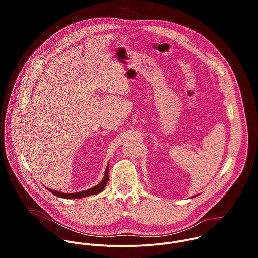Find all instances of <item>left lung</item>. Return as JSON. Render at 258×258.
I'll list each match as a JSON object with an SVG mask.
<instances>
[{
    "label": "left lung",
    "instance_id": "left-lung-1",
    "mask_svg": "<svg viewBox=\"0 0 258 258\" xmlns=\"http://www.w3.org/2000/svg\"><path fill=\"white\" fill-rule=\"evenodd\" d=\"M196 196H197V195H195V196H193V197H192V198H194V197H196Z\"/></svg>",
    "mask_w": 258,
    "mask_h": 258
}]
</instances>
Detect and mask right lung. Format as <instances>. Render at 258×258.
I'll return each mask as SVG.
<instances>
[{
  "instance_id": "1",
  "label": "right lung",
  "mask_w": 258,
  "mask_h": 258,
  "mask_svg": "<svg viewBox=\"0 0 258 258\" xmlns=\"http://www.w3.org/2000/svg\"><path fill=\"white\" fill-rule=\"evenodd\" d=\"M108 180H109V162L107 164V167H106V170H105V173H104V178L98 183L97 186H95L91 189H88V190L82 191V192H78V193H71V194L70 193H68V194L67 193H62V192H59V191H54V190H51L49 188H47V189L57 197H61V198H64V199H79V198H84V197H87V196H91V195L101 193L105 189Z\"/></svg>"
}]
</instances>
